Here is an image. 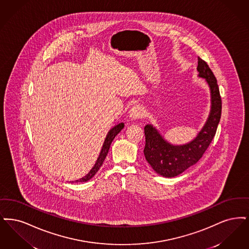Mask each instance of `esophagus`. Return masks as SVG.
<instances>
[{"mask_svg": "<svg viewBox=\"0 0 249 249\" xmlns=\"http://www.w3.org/2000/svg\"><path fill=\"white\" fill-rule=\"evenodd\" d=\"M143 115V108L141 105L133 106L129 111V116L131 119H139Z\"/></svg>", "mask_w": 249, "mask_h": 249, "instance_id": "1", "label": "esophagus"}]
</instances>
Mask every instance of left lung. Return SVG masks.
Returning <instances> with one entry per match:
<instances>
[{
    "instance_id": "left-lung-1",
    "label": "left lung",
    "mask_w": 249,
    "mask_h": 249,
    "mask_svg": "<svg viewBox=\"0 0 249 249\" xmlns=\"http://www.w3.org/2000/svg\"><path fill=\"white\" fill-rule=\"evenodd\" d=\"M197 71L199 76L205 78L210 87L212 106L205 126L195 141L182 146H173L164 141L159 132L151 124L144 128L146 139L145 158L156 173L165 178L176 177L198 162L216 135L222 108L216 77L206 61L200 57H198Z\"/></svg>"
}]
</instances>
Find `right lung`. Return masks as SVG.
I'll return each instance as SVG.
<instances>
[{
    "label": "right lung",
    "instance_id": "1",
    "mask_svg": "<svg viewBox=\"0 0 249 249\" xmlns=\"http://www.w3.org/2000/svg\"><path fill=\"white\" fill-rule=\"evenodd\" d=\"M124 124L123 123H121V124L115 125L114 127H112L111 129L108 131V135L106 137V140L104 141L103 147L101 149V152L99 153V156L97 158V162L95 163L94 167L90 170V172L87 174L86 177H84V178H80L78 180H75V182H86V181L89 180L90 178H92L96 175V173L98 171V169L100 168V166L102 165V163L104 162L107 154H108L111 142L114 140V138L117 136V134L120 133V131L124 128Z\"/></svg>",
    "mask_w": 249,
    "mask_h": 249
}]
</instances>
